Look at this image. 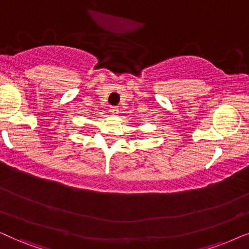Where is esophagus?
I'll return each instance as SVG.
<instances>
[{
	"mask_svg": "<svg viewBox=\"0 0 249 249\" xmlns=\"http://www.w3.org/2000/svg\"><path fill=\"white\" fill-rule=\"evenodd\" d=\"M111 112H112V114L117 115L118 113H119V107H118V106H113V107L111 108Z\"/></svg>",
	"mask_w": 249,
	"mask_h": 249,
	"instance_id": "esophagus-1",
	"label": "esophagus"
}]
</instances>
